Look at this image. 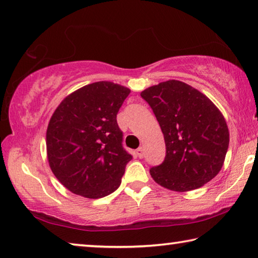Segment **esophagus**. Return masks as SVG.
<instances>
[{"label": "esophagus", "mask_w": 258, "mask_h": 258, "mask_svg": "<svg viewBox=\"0 0 258 258\" xmlns=\"http://www.w3.org/2000/svg\"><path fill=\"white\" fill-rule=\"evenodd\" d=\"M137 156L139 158H143V156H145V149H143L142 147H140L139 149H137Z\"/></svg>", "instance_id": "1"}]
</instances>
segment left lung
I'll list each match as a JSON object with an SVG mask.
<instances>
[{"instance_id": "left-lung-1", "label": "left lung", "mask_w": 258, "mask_h": 258, "mask_svg": "<svg viewBox=\"0 0 258 258\" xmlns=\"http://www.w3.org/2000/svg\"><path fill=\"white\" fill-rule=\"evenodd\" d=\"M164 134L166 157L150 169L156 183L185 192L213 180L224 164L230 134L224 116L186 83L161 82L141 92Z\"/></svg>"}]
</instances>
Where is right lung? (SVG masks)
Instances as JSON below:
<instances>
[{"label":"right lung","instance_id":"add662e5","mask_svg":"<svg viewBox=\"0 0 258 258\" xmlns=\"http://www.w3.org/2000/svg\"><path fill=\"white\" fill-rule=\"evenodd\" d=\"M131 90L95 82L67 95L46 130V155L52 173L66 189L90 199L112 194L132 159L121 146L117 112Z\"/></svg>","mask_w":258,"mask_h":258}]
</instances>
